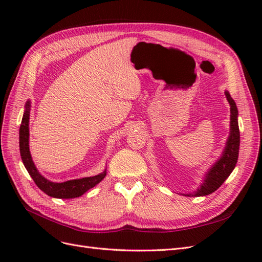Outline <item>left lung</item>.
Returning a JSON list of instances; mask_svg holds the SVG:
<instances>
[{"mask_svg":"<svg viewBox=\"0 0 262 262\" xmlns=\"http://www.w3.org/2000/svg\"><path fill=\"white\" fill-rule=\"evenodd\" d=\"M225 96L231 106V122H229V136L226 141L225 147L222 152L221 157L214 163L211 168L205 172L204 178L200 187L192 193H182L188 196H204L211 194L217 190L222 184L231 175L238 160L241 134L238 128V110L234 99L227 91H225Z\"/></svg>","mask_w":262,"mask_h":262,"instance_id":"1","label":"left lung"}]
</instances>
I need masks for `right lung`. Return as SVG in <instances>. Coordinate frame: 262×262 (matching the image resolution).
<instances>
[{
    "label": "right lung",
    "mask_w": 262,
    "mask_h": 262,
    "mask_svg": "<svg viewBox=\"0 0 262 262\" xmlns=\"http://www.w3.org/2000/svg\"><path fill=\"white\" fill-rule=\"evenodd\" d=\"M30 107L31 102L28 99L25 105V110H24L21 124L19 128V150L23 164L25 166L30 177L35 181V184L38 186V188L42 190L46 194L52 198H57V199H73V198L83 195L87 190H90L91 188L99 184L106 177L107 168H105L104 171L98 173L96 176L67 180L64 182H53L43 177L39 172L29 150Z\"/></svg>",
    "instance_id": "1"
}]
</instances>
